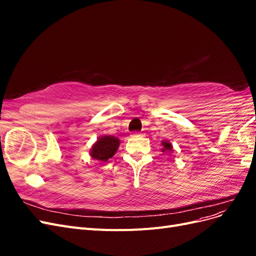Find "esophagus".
<instances>
[{
	"label": "esophagus",
	"mask_w": 256,
	"mask_h": 256,
	"mask_svg": "<svg viewBox=\"0 0 256 256\" xmlns=\"http://www.w3.org/2000/svg\"><path fill=\"white\" fill-rule=\"evenodd\" d=\"M134 136H144V134H140V132H136V134H134Z\"/></svg>",
	"instance_id": "34e87169"
}]
</instances>
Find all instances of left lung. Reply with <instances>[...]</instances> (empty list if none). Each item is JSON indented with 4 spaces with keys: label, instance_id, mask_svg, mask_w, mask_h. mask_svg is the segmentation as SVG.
Listing matches in <instances>:
<instances>
[{
    "label": "left lung",
    "instance_id": "obj_1",
    "mask_svg": "<svg viewBox=\"0 0 256 256\" xmlns=\"http://www.w3.org/2000/svg\"><path fill=\"white\" fill-rule=\"evenodd\" d=\"M161 144H162V146H164L162 152H173V146L168 141H162Z\"/></svg>",
    "mask_w": 256,
    "mask_h": 256
}]
</instances>
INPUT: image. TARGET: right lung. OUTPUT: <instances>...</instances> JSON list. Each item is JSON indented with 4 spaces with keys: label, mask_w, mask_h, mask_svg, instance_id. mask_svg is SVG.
<instances>
[{
    "label": "right lung",
    "mask_w": 256,
    "mask_h": 256,
    "mask_svg": "<svg viewBox=\"0 0 256 256\" xmlns=\"http://www.w3.org/2000/svg\"><path fill=\"white\" fill-rule=\"evenodd\" d=\"M120 140L113 136H104L99 138L96 143L92 146L90 154L92 159L106 162L112 158L118 152Z\"/></svg>",
    "instance_id": "1"
}]
</instances>
